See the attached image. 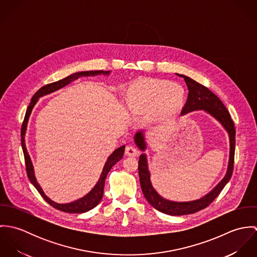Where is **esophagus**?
<instances>
[{
  "mask_svg": "<svg viewBox=\"0 0 257 257\" xmlns=\"http://www.w3.org/2000/svg\"><path fill=\"white\" fill-rule=\"evenodd\" d=\"M125 155L127 156H137L139 154V150L133 146H128L125 148V151H124Z\"/></svg>",
  "mask_w": 257,
  "mask_h": 257,
  "instance_id": "34e87169",
  "label": "esophagus"
}]
</instances>
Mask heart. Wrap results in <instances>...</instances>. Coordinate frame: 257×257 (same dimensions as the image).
I'll list each match as a JSON object with an SVG mask.
<instances>
[{
    "label": "heart",
    "instance_id": "obj_1",
    "mask_svg": "<svg viewBox=\"0 0 257 257\" xmlns=\"http://www.w3.org/2000/svg\"><path fill=\"white\" fill-rule=\"evenodd\" d=\"M184 91L176 83L147 79L132 84L123 94V105L132 112H149L152 119L162 118L182 104Z\"/></svg>",
    "mask_w": 257,
    "mask_h": 257
}]
</instances>
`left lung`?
<instances>
[{
	"mask_svg": "<svg viewBox=\"0 0 257 257\" xmlns=\"http://www.w3.org/2000/svg\"><path fill=\"white\" fill-rule=\"evenodd\" d=\"M180 77H183L188 92L187 102L181 110V115L194 110H204L216 120H218L223 130L227 133L229 140V156H228V164L224 177L219 183L215 186L208 194L205 196L186 202H177L171 201L163 198L161 195L157 193V191L153 188L150 180V171L148 168V161L146 150L147 148V139H146V130L139 131L134 138L136 146L139 147L143 153L140 156L139 160V174H140V182L143 190V193L147 200V202L155 208L157 211L169 215V216H185L194 214L199 212L206 207H208L220 194L223 187L229 181L232 169H233V159H234V148H235V128L232 119L230 118V114L223 106L220 99L211 92L207 87L201 85L196 82L192 78L183 75L177 74Z\"/></svg>",
	"mask_w": 257,
	"mask_h": 257,
	"instance_id": "1",
	"label": "left lung"
}]
</instances>
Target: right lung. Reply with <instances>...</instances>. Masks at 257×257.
Returning a JSON list of instances; mask_svg holds the SVG:
<instances>
[{
	"instance_id": "right-lung-1",
	"label": "right lung",
	"mask_w": 257,
	"mask_h": 257,
	"mask_svg": "<svg viewBox=\"0 0 257 257\" xmlns=\"http://www.w3.org/2000/svg\"><path fill=\"white\" fill-rule=\"evenodd\" d=\"M110 71H103V70H98V71H80V72H75L71 74L59 81H56L54 83L48 84L43 86L42 88H40L37 93L34 95V97L32 98V102L30 104V106L28 107V110L26 112V116H25V120L24 123L22 125V132H21V138H22V147H23V151H24V155H25V160H26V166H27V173H28V177L30 179V181L32 184L37 188V191L39 192V194L42 196V198L52 207H54L55 209L65 212V213H71V214H80V213H85L88 212L90 210H92L93 208H95L102 200L103 195H104V187H105V181L107 178L108 173L110 172L111 167L117 162L119 161L122 156H123V152H124V147L125 146H121V147L116 148L110 156L108 157L104 167H103V171L100 175V178L98 180V182L96 185L91 189V191L89 193H87L85 196H83L80 199H77L73 202H69V203H57L52 201L51 199H49L43 192L42 188L40 187V185L37 182L36 175H35V168H34V164L32 162L31 156L28 152L27 146H26V134H27V130H28V123H29V119L30 116L32 114V111L34 110L37 101L39 100V98L44 97L46 95H49L53 92L58 91L59 89L67 86L68 84H70L71 82H73L75 80L82 78V77H95L98 75H103V76H110Z\"/></svg>"
}]
</instances>
